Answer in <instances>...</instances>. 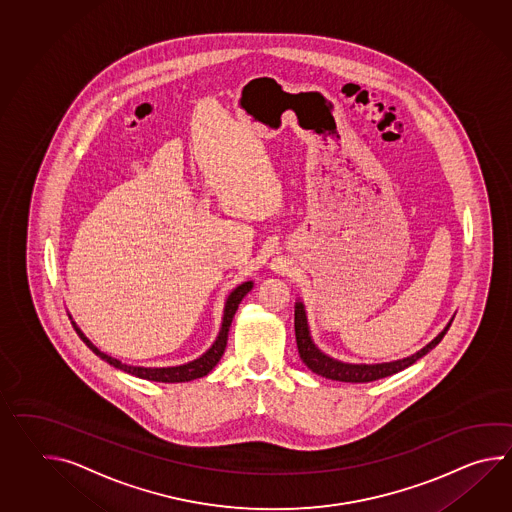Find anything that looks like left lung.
<instances>
[{
    "label": "left lung",
    "mask_w": 512,
    "mask_h": 512,
    "mask_svg": "<svg viewBox=\"0 0 512 512\" xmlns=\"http://www.w3.org/2000/svg\"><path fill=\"white\" fill-rule=\"evenodd\" d=\"M296 319H294V327H296L297 351L301 360L305 362L310 371H314L316 375L325 376L330 380H338V382H353V384H364V382H373L380 380L386 376L395 375L398 371L406 369L411 364H415L424 354L430 353L433 347L443 340L444 334L450 329L452 321L444 327L443 332L439 336H435L426 347H422L421 351L411 354L408 358L395 360V362H387V364H343L340 360H334L325 353H321L318 347L314 345L310 330H308L307 312L301 301L296 303Z\"/></svg>",
    "instance_id": "left-lung-1"
}]
</instances>
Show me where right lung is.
I'll return each instance as SVG.
<instances>
[{
  "label": "right lung",
  "instance_id": "obj_1",
  "mask_svg": "<svg viewBox=\"0 0 512 512\" xmlns=\"http://www.w3.org/2000/svg\"><path fill=\"white\" fill-rule=\"evenodd\" d=\"M251 288H253V283L248 281V283L239 284V286L229 294L226 307H224L222 327H220V332H218V336H216L215 343H213L200 358H196V360L189 362V364L176 365V367H136V365L123 364V362L115 360V358L108 356V354L103 353V351H99V349L84 336V332L77 327L75 321H71V325H73V329L77 330L80 340L84 341V343L90 347L91 351L97 354L101 360L108 362L110 365H114L115 369H121V371H125L128 375H134L137 376V378H145V380H152V382H165V384L191 382L194 378H202V376L207 375L209 371H213V367L220 362L222 354L226 351V345H228V332L229 327H231V321H233V316H235V312H237V308H239L240 301L250 292Z\"/></svg>",
  "mask_w": 512,
  "mask_h": 512
}]
</instances>
